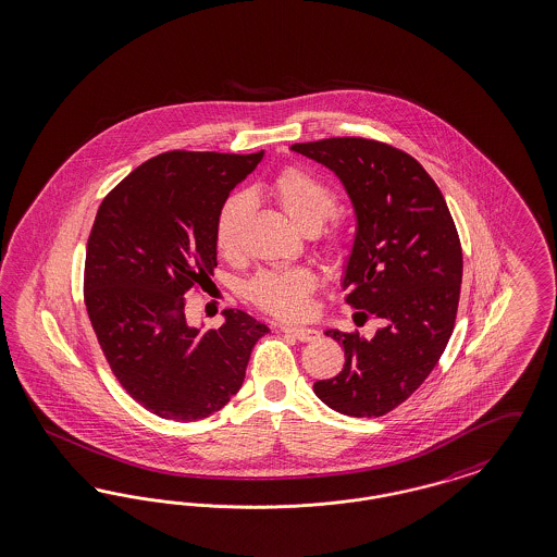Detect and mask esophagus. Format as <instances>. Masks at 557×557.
Wrapping results in <instances>:
<instances>
[{
  "mask_svg": "<svg viewBox=\"0 0 557 557\" xmlns=\"http://www.w3.org/2000/svg\"><path fill=\"white\" fill-rule=\"evenodd\" d=\"M283 333H287V335L295 337L297 341H304V343L318 339V335H320L312 326H295V324H285Z\"/></svg>",
  "mask_w": 557,
  "mask_h": 557,
  "instance_id": "esophagus-1",
  "label": "esophagus"
}]
</instances>
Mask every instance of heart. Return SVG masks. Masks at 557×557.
I'll list each match as a JSON object with an SVG mask.
<instances>
[{
	"label": "heart",
	"mask_w": 557,
	"mask_h": 557,
	"mask_svg": "<svg viewBox=\"0 0 557 557\" xmlns=\"http://www.w3.org/2000/svg\"><path fill=\"white\" fill-rule=\"evenodd\" d=\"M268 194L276 199L281 210L290 222L310 233L326 224V220L337 212V195L310 170L287 169L272 178ZM247 197L233 195L220 210L216 220V247L220 253L233 256L239 249V228L247 214ZM339 239L331 243V251L339 253ZM314 272L308 268L289 270H268L260 272L249 285V299L281 318H297L308 312L310 293L314 289Z\"/></svg>",
	"instance_id": "heart-1"
}]
</instances>
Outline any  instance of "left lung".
<instances>
[{
    "label": "left lung",
    "mask_w": 557,
    "mask_h": 557,
    "mask_svg": "<svg viewBox=\"0 0 557 557\" xmlns=\"http://www.w3.org/2000/svg\"><path fill=\"white\" fill-rule=\"evenodd\" d=\"M290 149L335 172L349 197L356 237L341 285L362 322L372 314L383 324L370 339L326 329L345 366L314 393L345 416H383L426 381L451 337L461 285L454 218L429 172L401 149L362 137Z\"/></svg>",
    "instance_id": "obj_1"
}]
</instances>
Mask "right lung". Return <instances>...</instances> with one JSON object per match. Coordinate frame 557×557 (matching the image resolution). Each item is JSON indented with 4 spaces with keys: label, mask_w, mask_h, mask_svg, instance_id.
Listing matches in <instances>:
<instances>
[{
    "label": "right lung",
    "mask_w": 557,
    "mask_h": 557,
    "mask_svg": "<svg viewBox=\"0 0 557 557\" xmlns=\"http://www.w3.org/2000/svg\"><path fill=\"white\" fill-rule=\"evenodd\" d=\"M258 153L169 151L101 201L87 243L85 306L124 391L176 422L208 418L242 388L267 324L224 310L216 331L187 322L185 293L216 267V220Z\"/></svg>",
    "instance_id": "add662e5"
}]
</instances>
